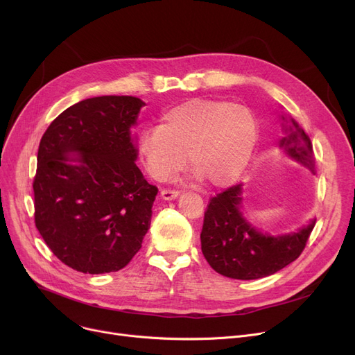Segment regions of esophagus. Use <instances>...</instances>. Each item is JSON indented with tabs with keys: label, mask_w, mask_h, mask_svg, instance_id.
<instances>
[{
	"label": "esophagus",
	"mask_w": 355,
	"mask_h": 355,
	"mask_svg": "<svg viewBox=\"0 0 355 355\" xmlns=\"http://www.w3.org/2000/svg\"><path fill=\"white\" fill-rule=\"evenodd\" d=\"M178 191L175 190H161V198L165 200V201H171V200H175L178 197Z\"/></svg>",
	"instance_id": "34e87169"
}]
</instances>
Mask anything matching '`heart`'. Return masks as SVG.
Masks as SVG:
<instances>
[{"mask_svg":"<svg viewBox=\"0 0 355 355\" xmlns=\"http://www.w3.org/2000/svg\"><path fill=\"white\" fill-rule=\"evenodd\" d=\"M259 139L252 112L221 101L194 99L168 110L139 137L138 153L148 174L173 177L185 162L213 187H226L248 166Z\"/></svg>","mask_w":355,"mask_h":355,"instance_id":"obj_1","label":"heart"}]
</instances>
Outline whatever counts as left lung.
Here are the masks:
<instances>
[{"instance_id": "8db88e82", "label": "left lung", "mask_w": 355, "mask_h": 355, "mask_svg": "<svg viewBox=\"0 0 355 355\" xmlns=\"http://www.w3.org/2000/svg\"><path fill=\"white\" fill-rule=\"evenodd\" d=\"M284 137L277 146L285 155L315 174L312 144L292 116L281 115ZM315 218L292 233H263L243 214V184L210 200L200 234L201 252L220 275L240 281L265 277L284 269L302 253Z\"/></svg>"}]
</instances>
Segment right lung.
Returning <instances> with one entry per match:
<instances>
[{
    "label": "right lung",
    "instance_id": "add662e5",
    "mask_svg": "<svg viewBox=\"0 0 355 355\" xmlns=\"http://www.w3.org/2000/svg\"><path fill=\"white\" fill-rule=\"evenodd\" d=\"M145 106L98 96L67 107L44 132L34 178V218L69 268L101 275L125 268L142 246L158 189L135 161L132 134Z\"/></svg>",
    "mask_w": 355,
    "mask_h": 355
}]
</instances>
